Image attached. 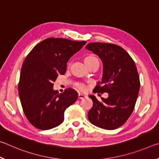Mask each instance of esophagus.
<instances>
[{
  "mask_svg": "<svg viewBox=\"0 0 159 159\" xmlns=\"http://www.w3.org/2000/svg\"><path fill=\"white\" fill-rule=\"evenodd\" d=\"M86 97H87V96L84 95V94H82V93H79V94H78V98H79L80 99H83V98H86Z\"/></svg>",
  "mask_w": 159,
  "mask_h": 159,
  "instance_id": "obj_1",
  "label": "esophagus"
}]
</instances>
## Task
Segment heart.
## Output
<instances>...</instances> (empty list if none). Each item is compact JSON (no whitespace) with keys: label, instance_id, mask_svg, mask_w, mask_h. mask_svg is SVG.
<instances>
[{"label":"heart","instance_id":"obj_1","mask_svg":"<svg viewBox=\"0 0 159 159\" xmlns=\"http://www.w3.org/2000/svg\"><path fill=\"white\" fill-rule=\"evenodd\" d=\"M94 60H97V58L95 57H93V56H87L84 58V62L85 63H88L89 62H91V61ZM76 87L81 91L86 90V86L84 84H82V83H77L76 84Z\"/></svg>","mask_w":159,"mask_h":159}]
</instances>
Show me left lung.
Masks as SVG:
<instances>
[{
	"label": "left lung",
	"instance_id": "8db88e82",
	"mask_svg": "<svg viewBox=\"0 0 159 159\" xmlns=\"http://www.w3.org/2000/svg\"><path fill=\"white\" fill-rule=\"evenodd\" d=\"M86 49L98 55L103 64L101 82H98L93 93L109 94L101 101L89 96L93 105L88 112L89 120L101 129H116L134 110L140 87L137 67L128 52L116 44L91 43Z\"/></svg>",
	"mask_w": 159,
	"mask_h": 159
}]
</instances>
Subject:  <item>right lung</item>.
Segmentation results:
<instances>
[{
    "instance_id": "add662e5",
    "label": "right lung",
    "mask_w": 159,
    "mask_h": 159,
    "mask_svg": "<svg viewBox=\"0 0 159 159\" xmlns=\"http://www.w3.org/2000/svg\"><path fill=\"white\" fill-rule=\"evenodd\" d=\"M85 44V41L49 38L26 56L18 90L24 115L33 126L40 130L58 126L64 120L66 108L77 101L76 91L69 88L58 93L53 89V82L58 75L65 74L70 58Z\"/></svg>"
}]
</instances>
